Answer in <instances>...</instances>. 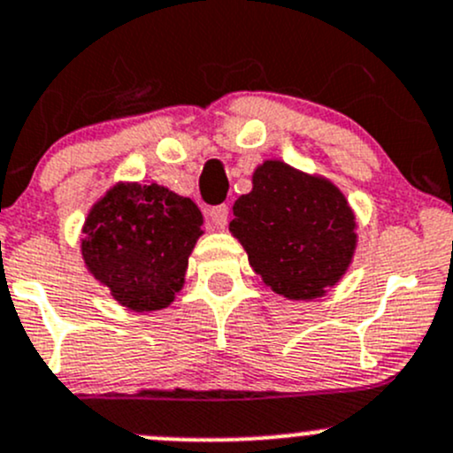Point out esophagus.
<instances>
[{
    "mask_svg": "<svg viewBox=\"0 0 453 453\" xmlns=\"http://www.w3.org/2000/svg\"><path fill=\"white\" fill-rule=\"evenodd\" d=\"M227 217H230V208L226 203L223 205H214V208L208 210V219L214 227L223 230L227 226Z\"/></svg>",
    "mask_w": 453,
    "mask_h": 453,
    "instance_id": "1",
    "label": "esophagus"
}]
</instances>
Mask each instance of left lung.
I'll list each match as a JSON object with an SVG mask.
<instances>
[{
	"mask_svg": "<svg viewBox=\"0 0 453 453\" xmlns=\"http://www.w3.org/2000/svg\"><path fill=\"white\" fill-rule=\"evenodd\" d=\"M230 232L273 294L315 300L342 280L357 250V217L331 180L265 159L232 205Z\"/></svg>",
	"mask_w": 453,
	"mask_h": 453,
	"instance_id": "obj_1",
	"label": "left lung"
}]
</instances>
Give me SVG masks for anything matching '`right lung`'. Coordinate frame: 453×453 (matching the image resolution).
<instances>
[{"label": "right lung", "mask_w": 453, "mask_h": 453, "mask_svg": "<svg viewBox=\"0 0 453 453\" xmlns=\"http://www.w3.org/2000/svg\"><path fill=\"white\" fill-rule=\"evenodd\" d=\"M203 217L166 186L118 181L87 212L81 254L87 272L122 307L153 313L175 303Z\"/></svg>", "instance_id": "right-lung-1"}]
</instances>
